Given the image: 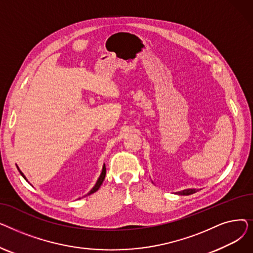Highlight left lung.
Instances as JSON below:
<instances>
[{
  "instance_id": "1",
  "label": "left lung",
  "mask_w": 253,
  "mask_h": 253,
  "mask_svg": "<svg viewBox=\"0 0 253 253\" xmlns=\"http://www.w3.org/2000/svg\"><path fill=\"white\" fill-rule=\"evenodd\" d=\"M198 190L196 189H187V190H183L181 192H178L177 194L178 195H182V196H189V195H192L194 193H196Z\"/></svg>"
}]
</instances>
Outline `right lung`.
<instances>
[{
  "instance_id": "right-lung-1",
  "label": "right lung",
  "mask_w": 253,
  "mask_h": 253,
  "mask_svg": "<svg viewBox=\"0 0 253 253\" xmlns=\"http://www.w3.org/2000/svg\"><path fill=\"white\" fill-rule=\"evenodd\" d=\"M17 169H18V171H19V173L21 174V176H22L26 181H28V179H26L25 175L22 173L21 170L19 169V167H18V166H17ZM105 172H106V169H105V165L103 164V166H102V170H101V173H100V175H99V177H98V179H97V181H96L95 185H94V187H93V188L89 191V193H88L87 195H91V194H93V193H95L96 191H98V189L100 188V185L102 184V182H103V180H104V177H105ZM87 195H85V196H87ZM85 196H84V197H85ZM80 199H81V198H80Z\"/></svg>"
}]
</instances>
